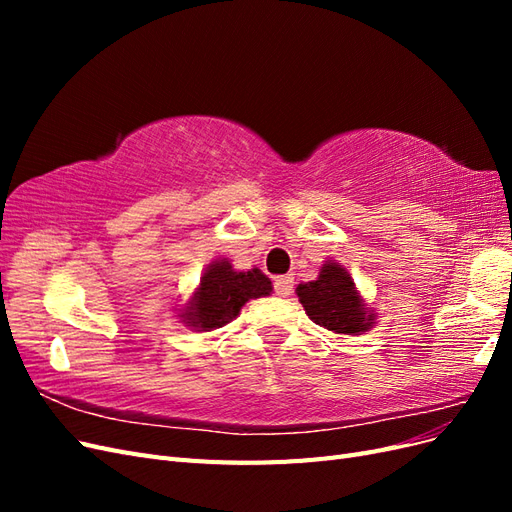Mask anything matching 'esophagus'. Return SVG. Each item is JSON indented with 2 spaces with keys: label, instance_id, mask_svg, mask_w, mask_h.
<instances>
[{
  "label": "esophagus",
  "instance_id": "obj_1",
  "mask_svg": "<svg viewBox=\"0 0 512 512\" xmlns=\"http://www.w3.org/2000/svg\"><path fill=\"white\" fill-rule=\"evenodd\" d=\"M273 288H275L277 297H288V294L294 288V280H292L290 275H282V277H277V280L273 282Z\"/></svg>",
  "mask_w": 512,
  "mask_h": 512
}]
</instances>
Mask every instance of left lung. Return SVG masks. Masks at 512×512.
<instances>
[{"mask_svg":"<svg viewBox=\"0 0 512 512\" xmlns=\"http://www.w3.org/2000/svg\"><path fill=\"white\" fill-rule=\"evenodd\" d=\"M297 297L309 318L337 335H361L376 320L350 273L333 260L324 262L314 282L297 286Z\"/></svg>","mask_w":512,"mask_h":512,"instance_id":"8db88e82","label":"left lung"}]
</instances>
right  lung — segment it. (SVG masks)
I'll use <instances>...</instances> for the list:
<instances>
[{"label":"right lung","mask_w":512,"mask_h":512,"mask_svg":"<svg viewBox=\"0 0 512 512\" xmlns=\"http://www.w3.org/2000/svg\"><path fill=\"white\" fill-rule=\"evenodd\" d=\"M271 290V280L262 271H235L228 258L213 260L181 318L194 331L220 329L239 316L247 301L267 297Z\"/></svg>","instance_id":"right-lung-1"}]
</instances>
